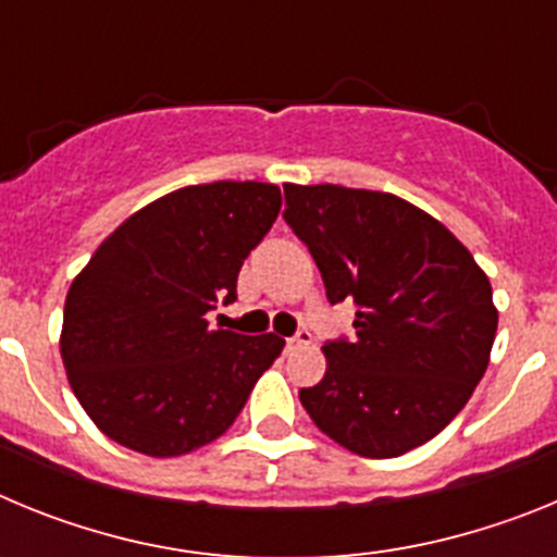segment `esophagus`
Segmentation results:
<instances>
[{
  "instance_id": "1",
  "label": "esophagus",
  "mask_w": 557,
  "mask_h": 557,
  "mask_svg": "<svg viewBox=\"0 0 557 557\" xmlns=\"http://www.w3.org/2000/svg\"><path fill=\"white\" fill-rule=\"evenodd\" d=\"M309 343H312V332H307V329H298V332H295L293 337L287 339V351H295V348L309 346Z\"/></svg>"
}]
</instances>
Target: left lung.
Instances as JSON below:
<instances>
[{
  "label": "left lung",
  "instance_id": "8db88e82",
  "mask_svg": "<svg viewBox=\"0 0 557 557\" xmlns=\"http://www.w3.org/2000/svg\"><path fill=\"white\" fill-rule=\"evenodd\" d=\"M284 200L329 304L357 307V337L326 339V373L298 391L304 410L359 457L426 444L488 368L499 321L488 275L446 225L391 191L287 184Z\"/></svg>",
  "mask_w": 557,
  "mask_h": 557
}]
</instances>
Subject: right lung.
<instances>
[{
    "instance_id": "add662e5",
    "label": "right lung",
    "mask_w": 557,
    "mask_h": 557,
    "mask_svg": "<svg viewBox=\"0 0 557 557\" xmlns=\"http://www.w3.org/2000/svg\"><path fill=\"white\" fill-rule=\"evenodd\" d=\"M282 191L214 181L152 200L97 248L66 295L69 385L111 441L178 457L223 435L282 354L275 334L211 329L218 301L273 228Z\"/></svg>"
}]
</instances>
